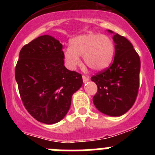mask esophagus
Here are the masks:
<instances>
[{"label":"esophagus","instance_id":"34e87169","mask_svg":"<svg viewBox=\"0 0 155 155\" xmlns=\"http://www.w3.org/2000/svg\"><path fill=\"white\" fill-rule=\"evenodd\" d=\"M82 79H83V81H84V83H86V82H87L88 81H89L88 77L85 76V75H83V76H82Z\"/></svg>","mask_w":155,"mask_h":155}]
</instances>
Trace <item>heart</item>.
<instances>
[{
  "mask_svg": "<svg viewBox=\"0 0 155 155\" xmlns=\"http://www.w3.org/2000/svg\"><path fill=\"white\" fill-rule=\"evenodd\" d=\"M115 45L113 39L105 35L87 33L74 38L71 47L64 51V57L70 68H75L83 57L86 65L94 71H102L113 61Z\"/></svg>",
  "mask_w": 155,
  "mask_h": 155,
  "instance_id": "heart-1",
  "label": "heart"
}]
</instances>
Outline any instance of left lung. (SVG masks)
<instances>
[{"instance_id": "1", "label": "left lung", "mask_w": 155, "mask_h": 155, "mask_svg": "<svg viewBox=\"0 0 155 155\" xmlns=\"http://www.w3.org/2000/svg\"><path fill=\"white\" fill-rule=\"evenodd\" d=\"M109 32L113 31L109 30ZM115 57L109 68L93 75L91 80L98 91L93 102L98 111L111 116H120L130 109L136 101L140 85V60L132 43L116 33Z\"/></svg>"}]
</instances>
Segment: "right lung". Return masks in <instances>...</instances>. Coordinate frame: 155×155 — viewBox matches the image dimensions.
<instances>
[{
	"instance_id": "right-lung-1",
	"label": "right lung",
	"mask_w": 155,
	"mask_h": 155,
	"mask_svg": "<svg viewBox=\"0 0 155 155\" xmlns=\"http://www.w3.org/2000/svg\"><path fill=\"white\" fill-rule=\"evenodd\" d=\"M63 45L41 35L25 45L15 67V80L25 108L37 121L53 124L68 113L82 76L64 66Z\"/></svg>"
}]
</instances>
